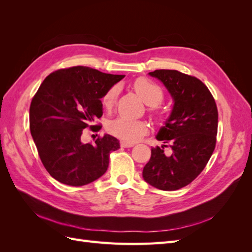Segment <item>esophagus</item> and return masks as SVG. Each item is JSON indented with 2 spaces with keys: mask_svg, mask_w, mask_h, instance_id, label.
Returning a JSON list of instances; mask_svg holds the SVG:
<instances>
[{
  "mask_svg": "<svg viewBox=\"0 0 252 252\" xmlns=\"http://www.w3.org/2000/svg\"><path fill=\"white\" fill-rule=\"evenodd\" d=\"M120 145H121L122 147H124V148H128V147H132L133 145H134V143H129V142L122 141V142L120 143Z\"/></svg>",
  "mask_w": 252,
  "mask_h": 252,
  "instance_id": "obj_1",
  "label": "esophagus"
}]
</instances>
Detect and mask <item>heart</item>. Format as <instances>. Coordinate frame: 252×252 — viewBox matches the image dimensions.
<instances>
[{
    "instance_id": "b5f03b06",
    "label": "heart",
    "mask_w": 252,
    "mask_h": 252,
    "mask_svg": "<svg viewBox=\"0 0 252 252\" xmlns=\"http://www.w3.org/2000/svg\"><path fill=\"white\" fill-rule=\"evenodd\" d=\"M133 89L142 100L150 106V113L156 118H161L156 107L164 101V91L157 83L146 78H139L133 83ZM120 88L118 85L111 86L102 96V105L105 109H111L116 104ZM108 131L119 139L133 142L148 132V125L143 121H135L126 118H118L108 124Z\"/></svg>"
}]
</instances>
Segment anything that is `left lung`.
Masks as SVG:
<instances>
[{"label":"left lung","mask_w":252,"mask_h":252,"mask_svg":"<svg viewBox=\"0 0 252 252\" xmlns=\"http://www.w3.org/2000/svg\"><path fill=\"white\" fill-rule=\"evenodd\" d=\"M149 74L163 82L174 105L157 135L166 145L151 148L143 178L151 186L171 191L190 184L207 165L216 148L219 113L209 89L197 78L168 69ZM165 147L171 151L166 153Z\"/></svg>","instance_id":"obj_1"}]
</instances>
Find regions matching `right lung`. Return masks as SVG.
<instances>
[{
	"label": "right lung",
	"instance_id": "right-lung-1",
	"mask_svg": "<svg viewBox=\"0 0 252 252\" xmlns=\"http://www.w3.org/2000/svg\"><path fill=\"white\" fill-rule=\"evenodd\" d=\"M124 77L73 66L53 71L43 81L30 104L29 127L37 154L53 179L79 187L107 170L119 141L106 134L94 144H83L81 136L85 128L100 130L102 126L94 123L103 114L101 98Z\"/></svg>",
	"mask_w": 252,
	"mask_h": 252
}]
</instances>
